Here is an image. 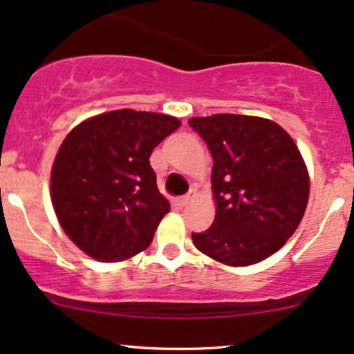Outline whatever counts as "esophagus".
Returning a JSON list of instances; mask_svg holds the SVG:
<instances>
[{"instance_id":"34e87169","label":"esophagus","mask_w":354,"mask_h":354,"mask_svg":"<svg viewBox=\"0 0 354 354\" xmlns=\"http://www.w3.org/2000/svg\"><path fill=\"white\" fill-rule=\"evenodd\" d=\"M189 201H191V196H189V194H186V196H181V198H178V200H176L178 206H181V208H185V206L188 205Z\"/></svg>"}]
</instances>
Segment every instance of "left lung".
<instances>
[{"instance_id": "1", "label": "left lung", "mask_w": 354, "mask_h": 354, "mask_svg": "<svg viewBox=\"0 0 354 354\" xmlns=\"http://www.w3.org/2000/svg\"><path fill=\"white\" fill-rule=\"evenodd\" d=\"M213 156L216 216L193 233L201 253L223 265L259 263L295 233L310 198V178L293 138L274 121L245 115L191 118Z\"/></svg>"}]
</instances>
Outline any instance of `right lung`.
I'll return each instance as SVG.
<instances>
[{"instance_id": "1", "label": "right lung", "mask_w": 354, "mask_h": 354, "mask_svg": "<svg viewBox=\"0 0 354 354\" xmlns=\"http://www.w3.org/2000/svg\"><path fill=\"white\" fill-rule=\"evenodd\" d=\"M180 124L174 116L116 109L71 129L53 163L51 201L80 250L115 263L151 245L169 203L149 156Z\"/></svg>"}]
</instances>
